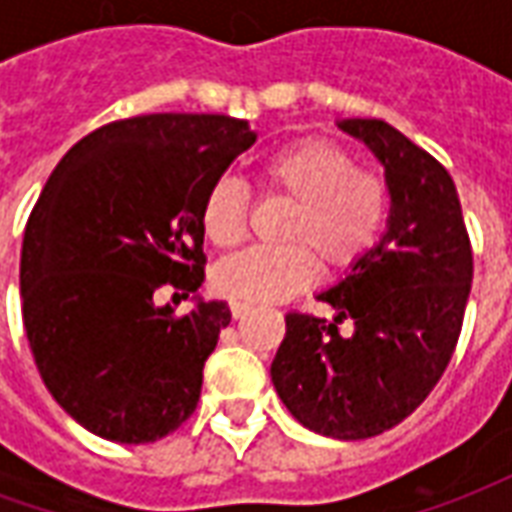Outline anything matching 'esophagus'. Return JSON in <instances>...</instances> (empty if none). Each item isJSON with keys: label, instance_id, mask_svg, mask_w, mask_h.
I'll list each match as a JSON object with an SVG mask.
<instances>
[{"label": "esophagus", "instance_id": "obj_1", "mask_svg": "<svg viewBox=\"0 0 512 512\" xmlns=\"http://www.w3.org/2000/svg\"><path fill=\"white\" fill-rule=\"evenodd\" d=\"M230 312H233V318H244L246 312H252V304H244V301H230Z\"/></svg>", "mask_w": 512, "mask_h": 512}]
</instances>
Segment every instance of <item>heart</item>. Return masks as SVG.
<instances>
[{
    "instance_id": "obj_1",
    "label": "heart",
    "mask_w": 512,
    "mask_h": 512,
    "mask_svg": "<svg viewBox=\"0 0 512 512\" xmlns=\"http://www.w3.org/2000/svg\"><path fill=\"white\" fill-rule=\"evenodd\" d=\"M266 194L293 202L277 249H244L213 268V288L244 304L285 301L310 288L319 257L326 271H348L365 260L384 233L389 189L370 169L329 139H299L257 164ZM200 224L213 246H238L249 224V191L219 178L205 191Z\"/></svg>"
}]
</instances>
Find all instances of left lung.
I'll use <instances>...</instances> for the list:
<instances>
[{
  "mask_svg": "<svg viewBox=\"0 0 512 512\" xmlns=\"http://www.w3.org/2000/svg\"><path fill=\"white\" fill-rule=\"evenodd\" d=\"M384 164L386 233L318 299L334 321L288 312L271 362L282 403L304 428L356 441L395 428L439 384L472 290V244L450 172L384 120H340ZM351 317L355 332L336 326Z\"/></svg>",
  "mask_w": 512,
  "mask_h": 512,
  "instance_id": "obj_1",
  "label": "left lung"
}]
</instances>
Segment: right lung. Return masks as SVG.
<instances>
[{
    "label": "right lung",
    "mask_w": 512,
    "mask_h": 512,
    "mask_svg": "<svg viewBox=\"0 0 512 512\" xmlns=\"http://www.w3.org/2000/svg\"><path fill=\"white\" fill-rule=\"evenodd\" d=\"M255 139L227 115L128 117L79 139L40 191L21 246L24 329L51 397L95 436L147 444L194 414L230 307L194 296L175 315L153 293H197L202 197Z\"/></svg>",
    "instance_id": "right-lung-1"
}]
</instances>
